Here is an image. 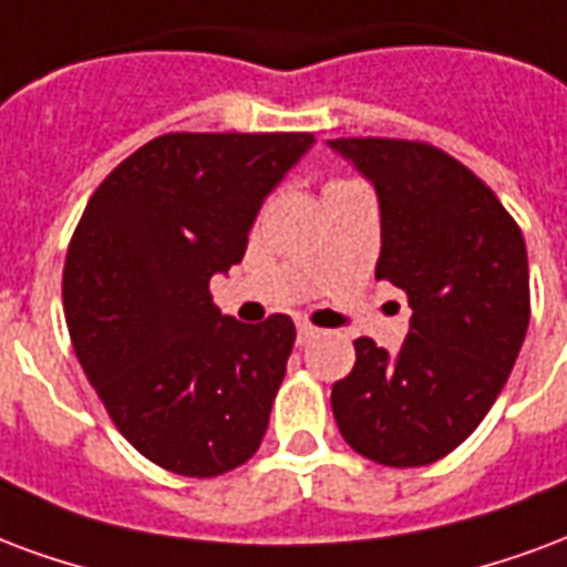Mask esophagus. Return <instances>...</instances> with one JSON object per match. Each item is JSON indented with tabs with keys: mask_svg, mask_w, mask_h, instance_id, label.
Returning a JSON list of instances; mask_svg holds the SVG:
<instances>
[{
	"mask_svg": "<svg viewBox=\"0 0 567 567\" xmlns=\"http://www.w3.org/2000/svg\"><path fill=\"white\" fill-rule=\"evenodd\" d=\"M296 329H299V344H311L313 338L320 334V329H317V326L305 323V320H299V323H296Z\"/></svg>",
	"mask_w": 567,
	"mask_h": 567,
	"instance_id": "esophagus-1",
	"label": "esophagus"
}]
</instances>
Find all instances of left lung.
<instances>
[{
    "label": "left lung",
    "mask_w": 567,
    "mask_h": 567,
    "mask_svg": "<svg viewBox=\"0 0 567 567\" xmlns=\"http://www.w3.org/2000/svg\"><path fill=\"white\" fill-rule=\"evenodd\" d=\"M380 205L374 275L408 292L411 329L390 357L357 338L332 414L359 456L420 468L465 441L507 383L528 329L523 233L471 168L425 142H329Z\"/></svg>",
    "instance_id": "obj_1"
}]
</instances>
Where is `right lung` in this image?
I'll use <instances>...</instances> for the list:
<instances>
[{
	"label": "right lung",
	"instance_id": "obj_1",
	"mask_svg": "<svg viewBox=\"0 0 567 567\" xmlns=\"http://www.w3.org/2000/svg\"><path fill=\"white\" fill-rule=\"evenodd\" d=\"M311 144V132H168L86 202L65 323L120 435L159 468L217 477L262 444L296 326L238 323L208 284L241 262L262 202Z\"/></svg>",
	"mask_w": 567,
	"mask_h": 567
}]
</instances>
